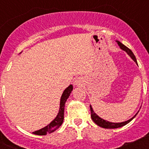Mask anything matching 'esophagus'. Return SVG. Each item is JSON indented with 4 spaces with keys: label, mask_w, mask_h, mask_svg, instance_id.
Wrapping results in <instances>:
<instances>
[{
    "label": "esophagus",
    "mask_w": 149,
    "mask_h": 149,
    "mask_svg": "<svg viewBox=\"0 0 149 149\" xmlns=\"http://www.w3.org/2000/svg\"><path fill=\"white\" fill-rule=\"evenodd\" d=\"M74 85L77 86V87H81L84 85V81L81 78H77L75 81V82H74Z\"/></svg>",
    "instance_id": "esophagus-1"
}]
</instances>
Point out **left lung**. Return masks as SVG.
<instances>
[{
	"label": "left lung",
	"mask_w": 149,
	"mask_h": 149,
	"mask_svg": "<svg viewBox=\"0 0 149 149\" xmlns=\"http://www.w3.org/2000/svg\"><path fill=\"white\" fill-rule=\"evenodd\" d=\"M117 42V44H118V45L120 47V48L122 50H123V51H125L126 52V53L128 54V56L131 57V59H132L133 60H134L135 63L137 64V61H136V56H134V53H133L132 51H131V50L129 49L127 47H126L125 45H124L123 44H122V42H120L119 41H116ZM90 110H91V118H92V119L93 120V122H95V123L97 125L100 126V127H104V128H118V127H122V126L125 125H127V123H129V122H131V120H132L133 119H134L135 118V116H136V115H137L138 112L136 113L135 115L134 116L131 118V119H128L127 121H125V122H108V121L105 120V119H103L102 118H101L100 116H98L97 114L95 113V111L93 110V107H92V106L90 105Z\"/></svg>",
	"instance_id": "8db88e82"
}]
</instances>
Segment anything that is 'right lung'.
Returning a JSON list of instances; mask_svg holds the SVG:
<instances>
[{
    "label": "right lung",
    "mask_w": 149,
    "mask_h": 149,
    "mask_svg": "<svg viewBox=\"0 0 149 149\" xmlns=\"http://www.w3.org/2000/svg\"><path fill=\"white\" fill-rule=\"evenodd\" d=\"M72 89H73V86L72 84L69 85L65 90L63 91V94H62L61 98L60 101V108H59V112L56 116L55 117L54 119L51 122V123L48 124V125L42 128L39 129L38 131H34L33 134L36 135H45L48 133H52L55 131L56 129H58L60 126L61 125L63 122L64 119V110H65V104L66 102L67 99L68 98L72 93Z\"/></svg>",
    "instance_id": "1"
}]
</instances>
